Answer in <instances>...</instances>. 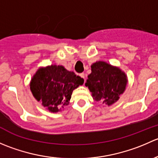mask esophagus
<instances>
[{
  "label": "esophagus",
  "mask_w": 158,
  "mask_h": 158,
  "mask_svg": "<svg viewBox=\"0 0 158 158\" xmlns=\"http://www.w3.org/2000/svg\"><path fill=\"white\" fill-rule=\"evenodd\" d=\"M79 76H80L81 78H82V79H85V74H84V73H80V74H79Z\"/></svg>",
  "instance_id": "34e87169"
}]
</instances>
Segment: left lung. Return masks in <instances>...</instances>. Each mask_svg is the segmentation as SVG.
<instances>
[{
	"label": "left lung",
	"instance_id": "left-lung-1",
	"mask_svg": "<svg viewBox=\"0 0 158 158\" xmlns=\"http://www.w3.org/2000/svg\"><path fill=\"white\" fill-rule=\"evenodd\" d=\"M91 70L85 85L93 99L108 106L115 103L126 89L128 77L125 72L104 61L94 63Z\"/></svg>",
	"mask_w": 158,
	"mask_h": 158
}]
</instances>
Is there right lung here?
Wrapping results in <instances>:
<instances>
[{"mask_svg":"<svg viewBox=\"0 0 158 158\" xmlns=\"http://www.w3.org/2000/svg\"><path fill=\"white\" fill-rule=\"evenodd\" d=\"M83 83L82 78L64 66L51 65L37 69L30 87L33 97L49 111L58 112L69 105L73 90Z\"/></svg>","mask_w":158,"mask_h":158,"instance_id":"add662e5","label":"right lung"}]
</instances>
